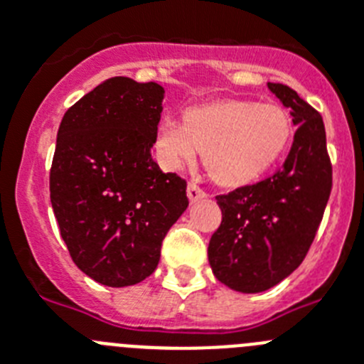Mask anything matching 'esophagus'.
Instances as JSON below:
<instances>
[{"label": "esophagus", "mask_w": 364, "mask_h": 364, "mask_svg": "<svg viewBox=\"0 0 364 364\" xmlns=\"http://www.w3.org/2000/svg\"><path fill=\"white\" fill-rule=\"evenodd\" d=\"M186 194H188V199L190 203H196L199 201V199L206 198V192L201 188V186H198L196 183H188V188H186Z\"/></svg>", "instance_id": "1"}]
</instances>
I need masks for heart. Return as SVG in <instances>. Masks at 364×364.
Returning <instances> with one entry per match:
<instances>
[{"mask_svg":"<svg viewBox=\"0 0 364 364\" xmlns=\"http://www.w3.org/2000/svg\"><path fill=\"white\" fill-rule=\"evenodd\" d=\"M292 139V121L276 103L221 100L190 107L183 125L165 119L154 137L159 165L181 170L205 156L208 174L225 186H243L276 165Z\"/></svg>","mask_w":364,"mask_h":364,"instance_id":"heart-1","label":"heart"}]
</instances>
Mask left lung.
<instances>
[{
  "label": "left lung",
  "mask_w": 364,
  "mask_h": 364,
  "mask_svg": "<svg viewBox=\"0 0 364 364\" xmlns=\"http://www.w3.org/2000/svg\"><path fill=\"white\" fill-rule=\"evenodd\" d=\"M268 88L297 127L292 149L283 166L263 181L215 196L223 219L208 243L214 276L245 294L276 287L303 263L332 192L321 114L287 85Z\"/></svg>",
  "instance_id": "8db88e82"
}]
</instances>
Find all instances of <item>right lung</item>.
I'll return each instance as SVG.
<instances>
[{
  "instance_id": "add662e5",
  "label": "right lung",
  "mask_w": 364,
  "mask_h": 364,
  "mask_svg": "<svg viewBox=\"0 0 364 364\" xmlns=\"http://www.w3.org/2000/svg\"><path fill=\"white\" fill-rule=\"evenodd\" d=\"M165 90L110 77L61 119L50 203L72 261L107 287H130L159 263L166 232L186 210V181L152 159Z\"/></svg>"
}]
</instances>
